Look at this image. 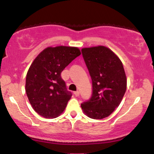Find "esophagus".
<instances>
[{"mask_svg":"<svg viewBox=\"0 0 154 154\" xmlns=\"http://www.w3.org/2000/svg\"><path fill=\"white\" fill-rule=\"evenodd\" d=\"M74 94H75V96H79V91H75V92H74Z\"/></svg>","mask_w":154,"mask_h":154,"instance_id":"obj_1","label":"esophagus"}]
</instances>
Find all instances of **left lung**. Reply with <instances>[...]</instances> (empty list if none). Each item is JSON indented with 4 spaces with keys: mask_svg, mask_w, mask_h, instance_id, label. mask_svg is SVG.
Here are the masks:
<instances>
[{
    "mask_svg": "<svg viewBox=\"0 0 154 154\" xmlns=\"http://www.w3.org/2000/svg\"><path fill=\"white\" fill-rule=\"evenodd\" d=\"M83 59L92 79L91 98L81 104L90 118L101 119L119 106L127 89V78L122 63L105 46L82 49Z\"/></svg>",
    "mask_w": 154,
    "mask_h": 154,
    "instance_id": "8db88e82",
    "label": "left lung"
}]
</instances>
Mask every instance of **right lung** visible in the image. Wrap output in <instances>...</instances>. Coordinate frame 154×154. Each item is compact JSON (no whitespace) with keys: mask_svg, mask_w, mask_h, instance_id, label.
<instances>
[{"mask_svg":"<svg viewBox=\"0 0 154 154\" xmlns=\"http://www.w3.org/2000/svg\"><path fill=\"white\" fill-rule=\"evenodd\" d=\"M81 54L75 47H48L35 58L26 77L25 90L33 109L47 119L59 116L72 97L61 73Z\"/></svg>","mask_w":154,"mask_h":154,"instance_id":"obj_1","label":"right lung"}]
</instances>
